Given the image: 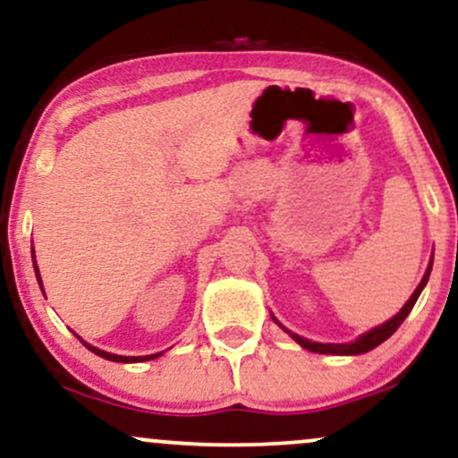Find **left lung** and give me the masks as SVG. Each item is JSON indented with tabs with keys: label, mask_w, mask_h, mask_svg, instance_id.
I'll return each instance as SVG.
<instances>
[{
	"label": "left lung",
	"mask_w": 458,
	"mask_h": 458,
	"mask_svg": "<svg viewBox=\"0 0 458 458\" xmlns=\"http://www.w3.org/2000/svg\"><path fill=\"white\" fill-rule=\"evenodd\" d=\"M431 268H433V260H431V264H428V268H427V273H424L422 282L418 284L416 292H414V294L410 296V301H407L405 305H403V310H401L399 313H396L394 318H390L388 322L379 324V327L371 328V330H369V333L360 335V337H358L356 341H352V344H318V341H310V339L301 337V335L292 333V330L284 328L282 324L277 322V319H275V318H273V319H275V322L279 324V327H282V328L285 330V333L290 335L292 339L296 341V344L301 345V348H305V350H310V352H316V354H337V356H354V354H365V352L373 350V348H377L379 344H384V341H386V339L390 337V335H393L394 330L401 327V324H403V319H405L407 316H410V311L414 310V305H416L418 296H420L422 288H424V285H427V282H428V275H431Z\"/></svg>",
	"instance_id": "1"
}]
</instances>
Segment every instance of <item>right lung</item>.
<instances>
[{"instance_id": "add662e5", "label": "right lung", "mask_w": 458, "mask_h": 458, "mask_svg": "<svg viewBox=\"0 0 458 458\" xmlns=\"http://www.w3.org/2000/svg\"><path fill=\"white\" fill-rule=\"evenodd\" d=\"M34 271H36L38 284H40V288H42L40 271H38V267H36V260H34ZM76 337H79V335H76ZM79 339H81V337H79ZM81 341H82V339H81ZM82 345H85L87 350H91L93 354H98V356L106 358V360H113V362H142V360H153V358L162 356V352H159V354H151V356H117V354H110V352H104V350H98V348H93V345L87 344V341H82Z\"/></svg>"}]
</instances>
